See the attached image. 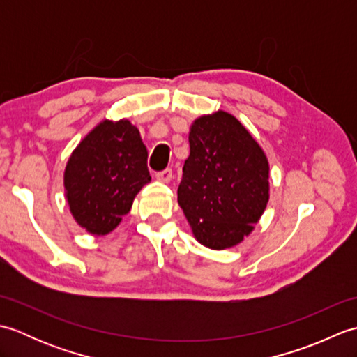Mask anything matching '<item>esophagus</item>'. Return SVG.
I'll return each instance as SVG.
<instances>
[{
  "label": "esophagus",
  "mask_w": 357,
  "mask_h": 357,
  "mask_svg": "<svg viewBox=\"0 0 357 357\" xmlns=\"http://www.w3.org/2000/svg\"><path fill=\"white\" fill-rule=\"evenodd\" d=\"M156 179L161 181V183H164V184L170 183V181H172V169H165L162 172L156 173Z\"/></svg>",
  "instance_id": "34e87169"
}]
</instances>
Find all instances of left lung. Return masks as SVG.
I'll use <instances>...</instances> for the list:
<instances>
[{"mask_svg": "<svg viewBox=\"0 0 357 357\" xmlns=\"http://www.w3.org/2000/svg\"><path fill=\"white\" fill-rule=\"evenodd\" d=\"M178 204L195 239L211 250L238 245L270 198L268 159L247 128L218 110L193 121Z\"/></svg>", "mask_w": 357, "mask_h": 357, "instance_id": "left-lung-1", "label": "left lung"}]
</instances>
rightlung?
Returning a JSON list of instances; mask_svg holds the SVG:
<instances>
[{"label":"right lung","instance_id":"obj_1","mask_svg":"<svg viewBox=\"0 0 357 357\" xmlns=\"http://www.w3.org/2000/svg\"><path fill=\"white\" fill-rule=\"evenodd\" d=\"M150 181L147 149L128 119L101 121L72 151L64 170L70 213L95 236L116 229Z\"/></svg>","mask_w":357,"mask_h":357}]
</instances>
